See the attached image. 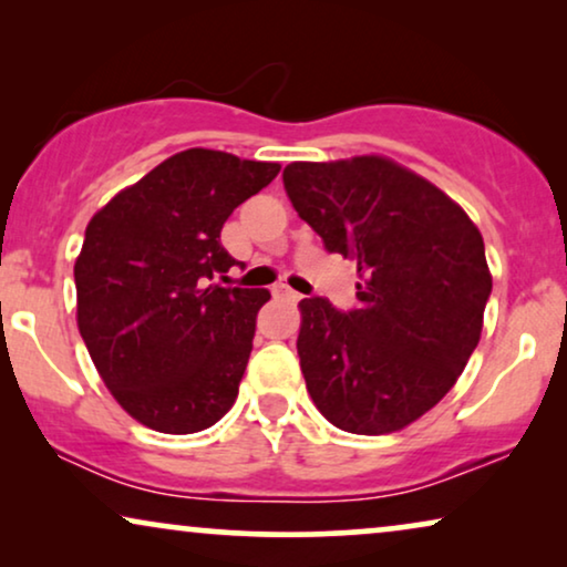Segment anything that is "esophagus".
I'll return each instance as SVG.
<instances>
[{"label": "esophagus", "instance_id": "34e87169", "mask_svg": "<svg viewBox=\"0 0 567 567\" xmlns=\"http://www.w3.org/2000/svg\"><path fill=\"white\" fill-rule=\"evenodd\" d=\"M274 297L276 299H286V301H299V293L293 291V289H289V286H286V284H276L274 286Z\"/></svg>", "mask_w": 567, "mask_h": 567}]
</instances>
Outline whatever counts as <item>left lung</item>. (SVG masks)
I'll use <instances>...</instances> for the list:
<instances>
[{"label": "left lung", "instance_id": "left-lung-1", "mask_svg": "<svg viewBox=\"0 0 567 567\" xmlns=\"http://www.w3.org/2000/svg\"><path fill=\"white\" fill-rule=\"evenodd\" d=\"M284 188L324 250L359 266V307L299 301L301 374L340 431L379 436L452 390L483 332L493 278L483 235L421 175L386 157L291 162Z\"/></svg>", "mask_w": 567, "mask_h": 567}]
</instances>
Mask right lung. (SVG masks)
I'll use <instances>...</instances> for the list:
<instances>
[{
  "mask_svg": "<svg viewBox=\"0 0 567 567\" xmlns=\"http://www.w3.org/2000/svg\"><path fill=\"white\" fill-rule=\"evenodd\" d=\"M276 162L175 154L92 216L74 262L76 324L107 390L138 423L196 433L235 405L268 289L214 284L219 237Z\"/></svg>",
  "mask_w": 567,
  "mask_h": 567,
  "instance_id": "add662e5",
  "label": "right lung"
}]
</instances>
